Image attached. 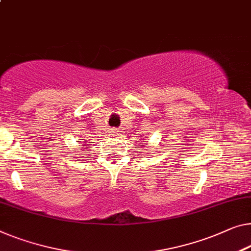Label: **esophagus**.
Returning <instances> with one entry per match:
<instances>
[{"label": "esophagus", "instance_id": "34e87169", "mask_svg": "<svg viewBox=\"0 0 251 251\" xmlns=\"http://www.w3.org/2000/svg\"><path fill=\"white\" fill-rule=\"evenodd\" d=\"M118 132V130L117 129H116V128H110L109 129V135L110 136H116V135H117V133Z\"/></svg>", "mask_w": 251, "mask_h": 251}]
</instances>
